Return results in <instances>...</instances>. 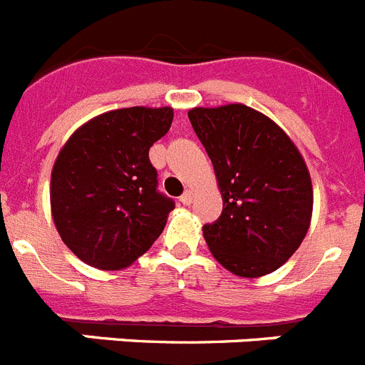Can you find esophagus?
<instances>
[{
	"mask_svg": "<svg viewBox=\"0 0 365 365\" xmlns=\"http://www.w3.org/2000/svg\"><path fill=\"white\" fill-rule=\"evenodd\" d=\"M192 201H193V192L192 190H186V192L180 195V202H182V205H192Z\"/></svg>",
	"mask_w": 365,
	"mask_h": 365,
	"instance_id": "34e87169",
	"label": "esophagus"
}]
</instances>
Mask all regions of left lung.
<instances>
[{
  "label": "left lung",
  "mask_w": 365,
  "mask_h": 365,
  "mask_svg": "<svg viewBox=\"0 0 365 365\" xmlns=\"http://www.w3.org/2000/svg\"><path fill=\"white\" fill-rule=\"evenodd\" d=\"M188 118L222 195L219 219L202 227L210 252L241 278L274 272L311 225L312 182L302 153L276 122L248 106L193 108Z\"/></svg>",
  "instance_id": "8db88e82"
}]
</instances>
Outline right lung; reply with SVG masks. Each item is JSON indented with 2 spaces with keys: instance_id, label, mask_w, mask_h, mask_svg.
<instances>
[{
  "instance_id": "obj_1",
  "label": "right lung",
  "mask_w": 365,
  "mask_h": 365,
  "mask_svg": "<svg viewBox=\"0 0 365 365\" xmlns=\"http://www.w3.org/2000/svg\"><path fill=\"white\" fill-rule=\"evenodd\" d=\"M172 120V108L115 109L80 125L60 150L51 173V214L83 263L125 269L163 234L175 202L157 190L150 148Z\"/></svg>"
}]
</instances>
